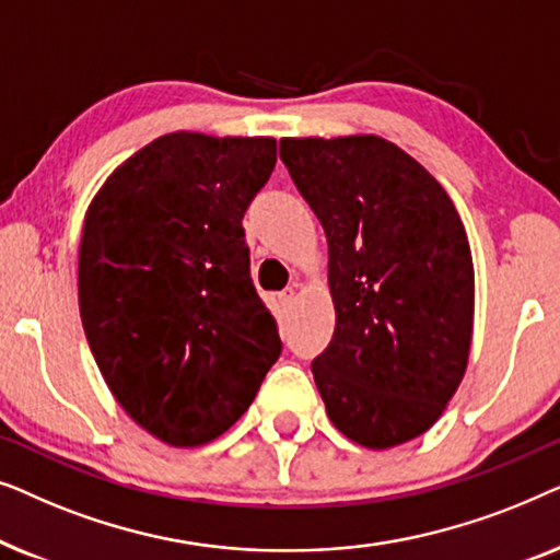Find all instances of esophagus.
I'll list each match as a JSON object with an SVG mask.
<instances>
[{
    "label": "esophagus",
    "mask_w": 560,
    "mask_h": 560,
    "mask_svg": "<svg viewBox=\"0 0 560 560\" xmlns=\"http://www.w3.org/2000/svg\"><path fill=\"white\" fill-rule=\"evenodd\" d=\"M278 298H280V303H282V305H290V303H293L295 298H298V290H295V288H285Z\"/></svg>",
    "instance_id": "esophagus-1"
}]
</instances>
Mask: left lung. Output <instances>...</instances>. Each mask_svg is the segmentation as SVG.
<instances>
[{
  "label": "left lung",
  "mask_w": 560,
  "mask_h": 560,
  "mask_svg": "<svg viewBox=\"0 0 560 560\" xmlns=\"http://www.w3.org/2000/svg\"><path fill=\"white\" fill-rule=\"evenodd\" d=\"M280 160L328 242L336 328L311 364L328 418L366 448L418 439L471 349L474 262L454 201L374 135L285 137Z\"/></svg>",
  "instance_id": "obj_1"
}]
</instances>
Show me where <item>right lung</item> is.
<instances>
[{
  "instance_id": "1",
  "label": "right lung",
  "mask_w": 560,
  "mask_h": 560,
  "mask_svg": "<svg viewBox=\"0 0 560 560\" xmlns=\"http://www.w3.org/2000/svg\"><path fill=\"white\" fill-rule=\"evenodd\" d=\"M275 160L272 137L163 135L86 211L79 308L91 354L127 416L171 446L229 431L282 351L242 226Z\"/></svg>"
}]
</instances>
